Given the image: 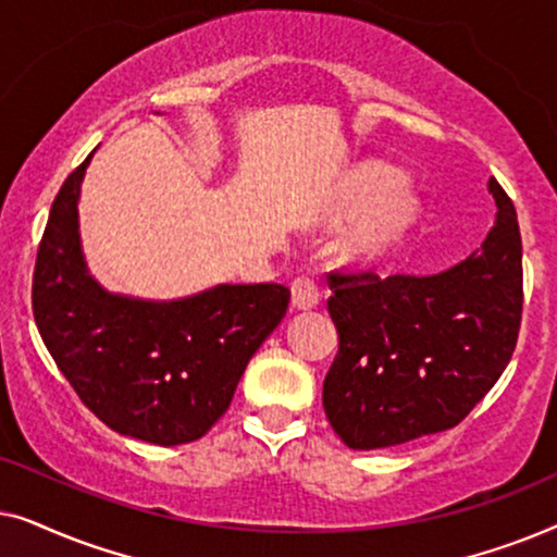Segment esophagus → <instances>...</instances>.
<instances>
[{
	"instance_id": "34e87169",
	"label": "esophagus",
	"mask_w": 557,
	"mask_h": 557,
	"mask_svg": "<svg viewBox=\"0 0 557 557\" xmlns=\"http://www.w3.org/2000/svg\"><path fill=\"white\" fill-rule=\"evenodd\" d=\"M322 294H319L317 281L311 276H296L292 281V301L296 309H314Z\"/></svg>"
}]
</instances>
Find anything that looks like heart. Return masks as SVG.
I'll list each match as a JSON object with an SVG mask.
<instances>
[{
  "label": "heart",
  "mask_w": 557,
  "mask_h": 557,
  "mask_svg": "<svg viewBox=\"0 0 557 557\" xmlns=\"http://www.w3.org/2000/svg\"><path fill=\"white\" fill-rule=\"evenodd\" d=\"M395 180L398 177L387 166H372L357 180L352 202L357 208L372 202V208L357 220L347 235L345 246L352 256L368 258V261L383 256L413 223L416 197Z\"/></svg>",
  "instance_id": "b5f03b06"
}]
</instances>
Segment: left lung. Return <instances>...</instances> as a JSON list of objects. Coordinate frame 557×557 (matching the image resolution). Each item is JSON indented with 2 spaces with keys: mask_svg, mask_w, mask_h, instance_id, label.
<instances>
[{
  "mask_svg": "<svg viewBox=\"0 0 557 557\" xmlns=\"http://www.w3.org/2000/svg\"><path fill=\"white\" fill-rule=\"evenodd\" d=\"M497 220L482 248L436 276L332 271L339 352L324 413L349 448H387L459 425L512 360L522 322L515 205L490 180Z\"/></svg>",
  "mask_w": 557,
  "mask_h": 557,
  "instance_id": "obj_1",
  "label": "left lung"
}]
</instances>
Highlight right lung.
Wrapping results in <instances>:
<instances>
[{
	"label": "right lung",
	"mask_w": 557,
	"mask_h": 557,
	"mask_svg": "<svg viewBox=\"0 0 557 557\" xmlns=\"http://www.w3.org/2000/svg\"><path fill=\"white\" fill-rule=\"evenodd\" d=\"M52 200L33 273L40 337L90 413L159 446L205 436L231 406L250 357L276 330L292 292L223 284L177 301L109 294L83 261L78 195L90 162Z\"/></svg>",
	"instance_id": "1"
}]
</instances>
